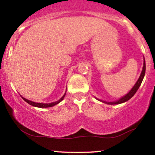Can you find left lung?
<instances>
[{
  "label": "left lung",
  "mask_w": 155,
  "mask_h": 155,
  "mask_svg": "<svg viewBox=\"0 0 155 155\" xmlns=\"http://www.w3.org/2000/svg\"><path fill=\"white\" fill-rule=\"evenodd\" d=\"M145 72H146V63H145V60H144V61H143V69H142L141 74H140V75L139 76V78H138V81H137L136 83L135 84V85L133 86V87L131 89L130 91L127 94V95H125L124 96H123V97H122L121 98L119 99V100H117L116 101H113V102H106V101H103L101 100H99V101H102L103 103H105V104H107L109 105L120 104H122V103L126 102V101H129L131 97H132L133 96L136 94L137 90H138V88H139L140 84H141L142 81H143V77H144V76H145ZM97 100H98V99H97Z\"/></svg>",
  "instance_id": "8db88e82"
}]
</instances>
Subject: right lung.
Segmentation results:
<instances>
[{
    "instance_id": "add662e5",
    "label": "right lung",
    "mask_w": 155,
    "mask_h": 155,
    "mask_svg": "<svg viewBox=\"0 0 155 155\" xmlns=\"http://www.w3.org/2000/svg\"><path fill=\"white\" fill-rule=\"evenodd\" d=\"M65 94H66V91H65V94H64V95L63 97H61V98L60 99V100H58V101H55V102H53V103H49V104H41V103H35V102H33V101H31L29 100H28V99L25 98V97H23L21 96V97H22V99L24 100L25 102L28 103V104L31 105V106H35V107H38V108H49V107H52V106H55V105L58 104L60 102H61L63 100L64 97H65Z\"/></svg>"
}]
</instances>
